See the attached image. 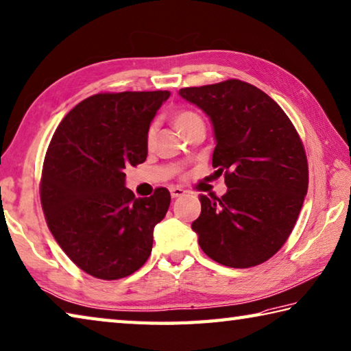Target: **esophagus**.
I'll list each match as a JSON object with an SVG mask.
<instances>
[{"mask_svg":"<svg viewBox=\"0 0 351 351\" xmlns=\"http://www.w3.org/2000/svg\"><path fill=\"white\" fill-rule=\"evenodd\" d=\"M186 193V190L181 189V187H170V195L171 197H180Z\"/></svg>","mask_w":351,"mask_h":351,"instance_id":"1","label":"esophagus"}]
</instances>
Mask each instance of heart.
I'll use <instances>...</instances> for the list:
<instances>
[{"label": "heart", "mask_w": 351, "mask_h": 351, "mask_svg": "<svg viewBox=\"0 0 351 351\" xmlns=\"http://www.w3.org/2000/svg\"><path fill=\"white\" fill-rule=\"evenodd\" d=\"M199 119H201L199 114H196L195 112L182 110V112L176 114L173 123H175V127L178 129V132H182V130H186L190 124L195 123V121H199ZM154 133H155V125H150L149 130H147V143H150V139H152V136H154Z\"/></svg>", "instance_id": "heart-1"}]
</instances>
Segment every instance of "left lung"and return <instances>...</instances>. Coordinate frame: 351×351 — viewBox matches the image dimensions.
<instances>
[{"mask_svg": "<svg viewBox=\"0 0 351 351\" xmlns=\"http://www.w3.org/2000/svg\"><path fill=\"white\" fill-rule=\"evenodd\" d=\"M180 97L212 121V162L227 186L221 197L199 196L192 228L202 252L233 269L265 263L290 237L307 195L301 138L281 107L248 82L186 87Z\"/></svg>", "mask_w": 351, "mask_h": 351, "instance_id": "left-lung-1", "label": "left lung"}]
</instances>
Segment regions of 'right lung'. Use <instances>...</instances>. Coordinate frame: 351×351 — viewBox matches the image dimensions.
<instances>
[{"mask_svg": "<svg viewBox=\"0 0 351 351\" xmlns=\"http://www.w3.org/2000/svg\"><path fill=\"white\" fill-rule=\"evenodd\" d=\"M170 92L99 93L81 101L55 130L44 158L41 206L53 238L88 275L135 273L170 206L167 189L135 197L124 170L147 158V130Z\"/></svg>", "mask_w": 351, "mask_h": 351, "instance_id": "1", "label": "right lung"}]
</instances>
